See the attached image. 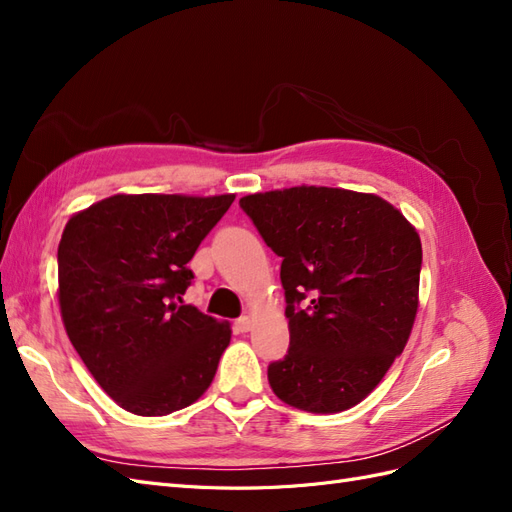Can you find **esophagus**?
<instances>
[{
    "instance_id": "esophagus-1",
    "label": "esophagus",
    "mask_w": 512,
    "mask_h": 512,
    "mask_svg": "<svg viewBox=\"0 0 512 512\" xmlns=\"http://www.w3.org/2000/svg\"><path fill=\"white\" fill-rule=\"evenodd\" d=\"M235 329L239 331V333H247L252 329V318L250 316H241L237 322H235Z\"/></svg>"
}]
</instances>
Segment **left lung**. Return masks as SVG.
Masks as SVG:
<instances>
[{
	"mask_svg": "<svg viewBox=\"0 0 512 512\" xmlns=\"http://www.w3.org/2000/svg\"><path fill=\"white\" fill-rule=\"evenodd\" d=\"M282 258L290 348L267 369L273 393L305 412L359 404L404 352L418 307V232L374 194L301 188L239 200Z\"/></svg>",
	"mask_w": 512,
	"mask_h": 512,
	"instance_id": "1",
	"label": "left lung"
}]
</instances>
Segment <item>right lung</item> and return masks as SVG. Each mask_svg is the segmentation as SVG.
Masks as SVG:
<instances>
[{
	"label": "right lung",
	"mask_w": 512,
	"mask_h": 512,
	"mask_svg": "<svg viewBox=\"0 0 512 512\" xmlns=\"http://www.w3.org/2000/svg\"><path fill=\"white\" fill-rule=\"evenodd\" d=\"M235 196H111L76 213L57 250L59 307L74 350L117 404L164 416L203 395L230 324L181 305L188 262Z\"/></svg>",
	"instance_id": "obj_1"
}]
</instances>
